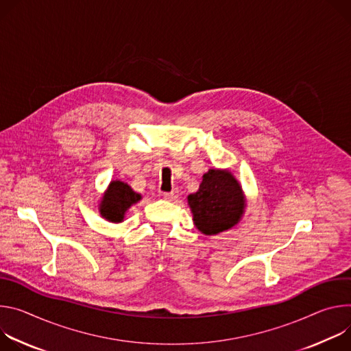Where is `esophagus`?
<instances>
[{"label":"esophagus","mask_w":351,"mask_h":351,"mask_svg":"<svg viewBox=\"0 0 351 351\" xmlns=\"http://www.w3.org/2000/svg\"><path fill=\"white\" fill-rule=\"evenodd\" d=\"M163 198L167 201H177L178 198V192L177 191H171V192H163Z\"/></svg>","instance_id":"34e87169"}]
</instances>
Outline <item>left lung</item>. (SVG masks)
<instances>
[{"label": "left lung", "mask_w": 351, "mask_h": 351, "mask_svg": "<svg viewBox=\"0 0 351 351\" xmlns=\"http://www.w3.org/2000/svg\"><path fill=\"white\" fill-rule=\"evenodd\" d=\"M188 205L195 227L206 236H215L241 220L245 197L230 171L210 169L204 174L199 189L188 195Z\"/></svg>", "instance_id": "obj_1"}]
</instances>
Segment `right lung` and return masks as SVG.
I'll return each mask as SVG.
<instances>
[{"mask_svg": "<svg viewBox=\"0 0 351 351\" xmlns=\"http://www.w3.org/2000/svg\"><path fill=\"white\" fill-rule=\"evenodd\" d=\"M141 199V193H136L127 182L115 180L110 182L101 197L99 212L106 220L120 223L124 220L127 210Z\"/></svg>", "mask_w": 351, "mask_h": 351, "instance_id": "right-lung-1", "label": "right lung"}]
</instances>
